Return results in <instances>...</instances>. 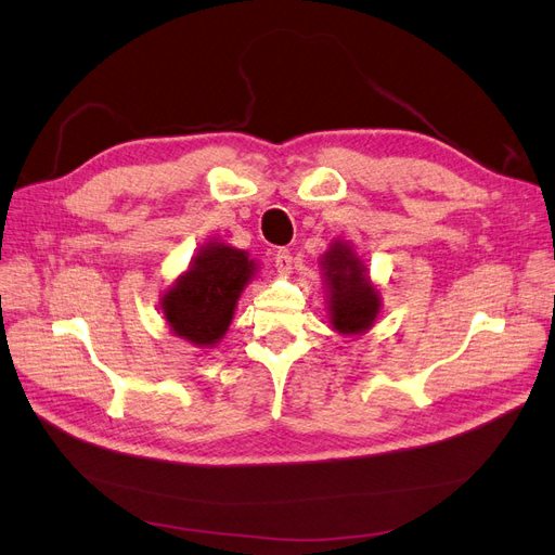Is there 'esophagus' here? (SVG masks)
Instances as JSON below:
<instances>
[{
    "label": "esophagus",
    "instance_id": "1",
    "mask_svg": "<svg viewBox=\"0 0 555 555\" xmlns=\"http://www.w3.org/2000/svg\"><path fill=\"white\" fill-rule=\"evenodd\" d=\"M292 266H294V257H292V249H278L275 251V268L280 275H289L292 273Z\"/></svg>",
    "mask_w": 555,
    "mask_h": 555
}]
</instances>
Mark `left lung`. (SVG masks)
<instances>
[{"instance_id": "left-lung-1", "label": "left lung", "mask_w": 555, "mask_h": 555, "mask_svg": "<svg viewBox=\"0 0 555 555\" xmlns=\"http://www.w3.org/2000/svg\"><path fill=\"white\" fill-rule=\"evenodd\" d=\"M322 268L328 284L333 328L345 335H359L371 328L382 304L361 259L347 243L335 241L322 257Z\"/></svg>"}]
</instances>
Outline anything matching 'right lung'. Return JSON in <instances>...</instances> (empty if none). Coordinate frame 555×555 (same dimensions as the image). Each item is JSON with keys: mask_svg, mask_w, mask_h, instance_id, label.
<instances>
[{"mask_svg": "<svg viewBox=\"0 0 555 555\" xmlns=\"http://www.w3.org/2000/svg\"><path fill=\"white\" fill-rule=\"evenodd\" d=\"M255 261L224 243L198 249L190 271L164 294L162 310L171 331L198 347L222 340L241 292L255 275Z\"/></svg>", "mask_w": 555, "mask_h": 555, "instance_id": "right-lung-1", "label": "right lung"}]
</instances>
